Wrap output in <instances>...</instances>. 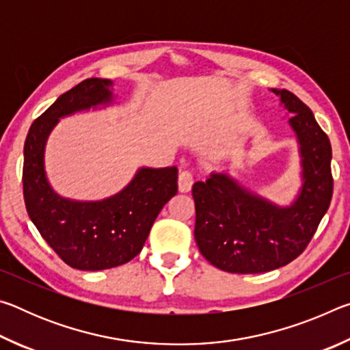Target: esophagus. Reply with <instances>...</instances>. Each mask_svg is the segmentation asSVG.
<instances>
[{
  "mask_svg": "<svg viewBox=\"0 0 350 350\" xmlns=\"http://www.w3.org/2000/svg\"><path fill=\"white\" fill-rule=\"evenodd\" d=\"M177 187H179L180 193H188L193 187V176L188 171H182L179 174V179H177Z\"/></svg>",
  "mask_w": 350,
  "mask_h": 350,
  "instance_id": "esophagus-1",
  "label": "esophagus"
}]
</instances>
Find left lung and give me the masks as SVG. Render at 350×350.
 <instances>
[{
	"label": "left lung",
	"instance_id": "1",
	"mask_svg": "<svg viewBox=\"0 0 350 350\" xmlns=\"http://www.w3.org/2000/svg\"><path fill=\"white\" fill-rule=\"evenodd\" d=\"M287 109L299 154V188L292 202L242 185L232 170L193 185L194 239L202 256L230 273H265L298 258L315 234L334 191L332 148L315 116L293 92L270 90Z\"/></svg>",
	"mask_w": 350,
	"mask_h": 350
}]
</instances>
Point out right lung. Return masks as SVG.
<instances>
[{
  "label": "right lung",
  "instance_id": "1",
  "mask_svg": "<svg viewBox=\"0 0 350 350\" xmlns=\"http://www.w3.org/2000/svg\"><path fill=\"white\" fill-rule=\"evenodd\" d=\"M106 79H86L32 123L25 144L23 189L29 217L70 267L98 271L126 264L144 248L154 221L177 193V168L140 167L126 187L100 200L62 196L46 173L47 139L60 118L105 109L117 96Z\"/></svg>",
  "mask_w": 350,
  "mask_h": 350
}]
</instances>
